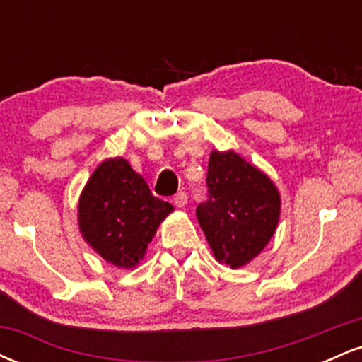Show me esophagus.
<instances>
[{
    "mask_svg": "<svg viewBox=\"0 0 362 362\" xmlns=\"http://www.w3.org/2000/svg\"><path fill=\"white\" fill-rule=\"evenodd\" d=\"M173 204H175L177 207H185L187 204V194L185 192H178L175 197H173Z\"/></svg>",
    "mask_w": 362,
    "mask_h": 362,
    "instance_id": "obj_1",
    "label": "esophagus"
}]
</instances>
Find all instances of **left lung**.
I'll return each mask as SVG.
<instances>
[{
  "instance_id": "obj_1",
  "label": "left lung",
  "mask_w": 362,
  "mask_h": 362,
  "mask_svg": "<svg viewBox=\"0 0 362 362\" xmlns=\"http://www.w3.org/2000/svg\"><path fill=\"white\" fill-rule=\"evenodd\" d=\"M207 187L209 199L197 206L195 214L214 259L230 269L250 264L279 224L281 194L276 184L233 149H213Z\"/></svg>"
}]
</instances>
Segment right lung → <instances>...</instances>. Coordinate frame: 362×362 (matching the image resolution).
<instances>
[{
	"label": "right lung",
	"instance_id": "1",
	"mask_svg": "<svg viewBox=\"0 0 362 362\" xmlns=\"http://www.w3.org/2000/svg\"><path fill=\"white\" fill-rule=\"evenodd\" d=\"M173 206L155 197L124 158H107L78 199V228L90 248L119 269L141 264Z\"/></svg>",
	"mask_w": 362,
	"mask_h": 362
}]
</instances>
